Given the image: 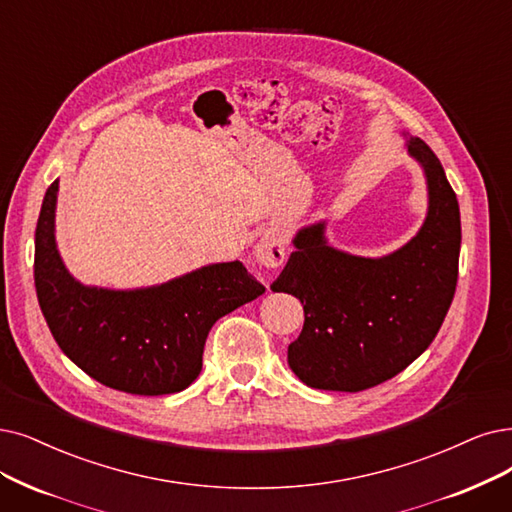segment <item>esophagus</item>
<instances>
[{
    "label": "esophagus",
    "mask_w": 512,
    "mask_h": 512,
    "mask_svg": "<svg viewBox=\"0 0 512 512\" xmlns=\"http://www.w3.org/2000/svg\"><path fill=\"white\" fill-rule=\"evenodd\" d=\"M256 262L264 269H279L285 262V239L277 231H267L254 248Z\"/></svg>",
    "instance_id": "34e87169"
}]
</instances>
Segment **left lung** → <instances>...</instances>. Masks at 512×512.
<instances>
[{
  "mask_svg": "<svg viewBox=\"0 0 512 512\" xmlns=\"http://www.w3.org/2000/svg\"><path fill=\"white\" fill-rule=\"evenodd\" d=\"M403 136L426 178L428 212L420 231L391 254L365 258L332 248L325 220L315 222L296 233V250L271 285L304 306L288 363L311 388L359 393L391 380L428 349L454 300L458 199L431 147Z\"/></svg>",
  "mask_w": 512,
  "mask_h": 512,
  "instance_id": "1",
  "label": "left lung"
}]
</instances>
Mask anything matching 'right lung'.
<instances>
[{"instance_id": "right-lung-1", "label": "right lung", "mask_w": 512, "mask_h": 512, "mask_svg": "<svg viewBox=\"0 0 512 512\" xmlns=\"http://www.w3.org/2000/svg\"><path fill=\"white\" fill-rule=\"evenodd\" d=\"M56 195L58 180L46 191L35 229V290L60 351L115 391H185L201 372L212 325L262 296L264 285L239 260L138 290L79 283L56 248Z\"/></svg>"}]
</instances>
